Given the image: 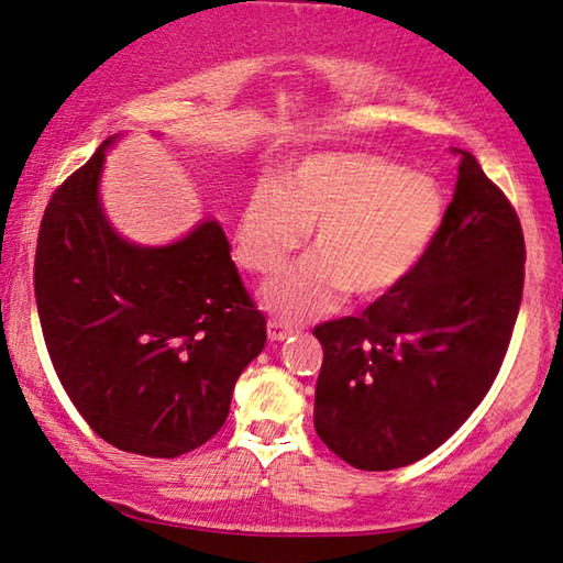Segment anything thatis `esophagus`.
I'll use <instances>...</instances> for the list:
<instances>
[{
	"instance_id": "34e87169",
	"label": "esophagus",
	"mask_w": 563,
	"mask_h": 563,
	"mask_svg": "<svg viewBox=\"0 0 563 563\" xmlns=\"http://www.w3.org/2000/svg\"><path fill=\"white\" fill-rule=\"evenodd\" d=\"M291 334L294 327L289 322H284V319H269V324H266V336H269V342H284Z\"/></svg>"
}]
</instances>
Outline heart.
I'll return each instance as SVG.
<instances>
[{
	"instance_id": "1",
	"label": "heart",
	"mask_w": 563,
	"mask_h": 563,
	"mask_svg": "<svg viewBox=\"0 0 563 563\" xmlns=\"http://www.w3.org/2000/svg\"><path fill=\"white\" fill-rule=\"evenodd\" d=\"M445 216L438 180L369 153H319L297 163L284 188L262 180L236 223V258L256 274L279 272L314 229V254L276 276L264 305L284 317L332 311L342 294L377 299L408 276Z\"/></svg>"
}]
</instances>
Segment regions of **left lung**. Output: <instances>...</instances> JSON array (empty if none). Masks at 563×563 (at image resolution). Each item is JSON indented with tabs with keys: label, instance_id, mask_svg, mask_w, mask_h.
I'll list each match as a JSON object with an SVG mask.
<instances>
[{
	"label": "left lung",
	"instance_id": "obj_1",
	"mask_svg": "<svg viewBox=\"0 0 563 563\" xmlns=\"http://www.w3.org/2000/svg\"><path fill=\"white\" fill-rule=\"evenodd\" d=\"M523 262L514 206L461 151L453 201L418 266L360 317L314 327L322 443L360 471L402 468L443 445L506 357Z\"/></svg>",
	"mask_w": 563,
	"mask_h": 563
}]
</instances>
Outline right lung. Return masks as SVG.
Segmentation results:
<instances>
[{
  "instance_id": "obj_1",
  "label": "right lung",
  "mask_w": 563,
  "mask_h": 563,
  "mask_svg": "<svg viewBox=\"0 0 563 563\" xmlns=\"http://www.w3.org/2000/svg\"><path fill=\"white\" fill-rule=\"evenodd\" d=\"M108 137L52 194L34 297L52 365L77 412L120 451L176 457L227 422L233 385L266 342L221 223L141 246L100 201Z\"/></svg>"
}]
</instances>
